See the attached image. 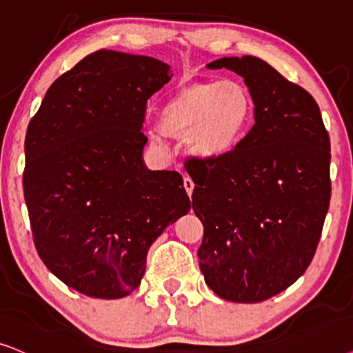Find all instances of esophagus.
Listing matches in <instances>:
<instances>
[{
	"label": "esophagus",
	"instance_id": "obj_1",
	"mask_svg": "<svg viewBox=\"0 0 353 353\" xmlns=\"http://www.w3.org/2000/svg\"><path fill=\"white\" fill-rule=\"evenodd\" d=\"M184 187H185V192H187V195H192V192H194V187H195V184H194V181L190 179V177H185L184 179Z\"/></svg>",
	"mask_w": 353,
	"mask_h": 353
}]
</instances>
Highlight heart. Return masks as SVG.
<instances>
[{"mask_svg":"<svg viewBox=\"0 0 353 353\" xmlns=\"http://www.w3.org/2000/svg\"><path fill=\"white\" fill-rule=\"evenodd\" d=\"M253 119V98L236 81L194 82L164 101L152 140L185 137L189 154L219 161L241 147Z\"/></svg>","mask_w":353,"mask_h":353,"instance_id":"1","label":"heart"}]
</instances>
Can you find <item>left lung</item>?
<instances>
[{
    "mask_svg": "<svg viewBox=\"0 0 353 353\" xmlns=\"http://www.w3.org/2000/svg\"><path fill=\"white\" fill-rule=\"evenodd\" d=\"M206 68L243 77L255 124L236 152L190 174L205 228L200 270L218 297L263 302L292 285L316 252L331 199L330 135L313 97L263 59Z\"/></svg>",
    "mask_w": 353,
    "mask_h": 353,
    "instance_id": "8db88e82",
    "label": "left lung"
}]
</instances>
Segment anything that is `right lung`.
Masks as SVG:
<instances>
[{"label": "right lung", "mask_w": 353, "mask_h": 353, "mask_svg": "<svg viewBox=\"0 0 353 353\" xmlns=\"http://www.w3.org/2000/svg\"><path fill=\"white\" fill-rule=\"evenodd\" d=\"M169 64L100 50L56 79L26 135L23 196L35 248L56 278L95 299L140 285L152 243L189 213L176 171H150L148 98Z\"/></svg>", "instance_id": "right-lung-1"}]
</instances>
